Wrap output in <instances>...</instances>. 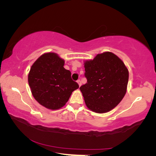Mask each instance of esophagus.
Returning <instances> with one entry per match:
<instances>
[{"label": "esophagus", "instance_id": "1", "mask_svg": "<svg viewBox=\"0 0 156 156\" xmlns=\"http://www.w3.org/2000/svg\"><path fill=\"white\" fill-rule=\"evenodd\" d=\"M77 83H78L79 86L80 87V86H81V82H80V80H77Z\"/></svg>", "mask_w": 156, "mask_h": 156}]
</instances>
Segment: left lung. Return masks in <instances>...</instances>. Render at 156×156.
Here are the masks:
<instances>
[{
  "label": "left lung",
  "instance_id": "obj_1",
  "mask_svg": "<svg viewBox=\"0 0 156 156\" xmlns=\"http://www.w3.org/2000/svg\"><path fill=\"white\" fill-rule=\"evenodd\" d=\"M87 83L80 89L89 109L98 113L110 112L120 103L127 89L129 71L116 55L106 51L84 61Z\"/></svg>",
  "mask_w": 156,
  "mask_h": 156
}]
</instances>
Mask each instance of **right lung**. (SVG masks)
I'll return each instance as SVG.
<instances>
[{
  "instance_id": "obj_1",
  "label": "right lung",
  "mask_w": 156,
  "mask_h": 156,
  "mask_svg": "<svg viewBox=\"0 0 156 156\" xmlns=\"http://www.w3.org/2000/svg\"><path fill=\"white\" fill-rule=\"evenodd\" d=\"M64 65L65 60L57 54L48 52L41 55L31 67L28 83L31 94L47 109L57 110L65 106L72 92L79 87Z\"/></svg>"
}]
</instances>
